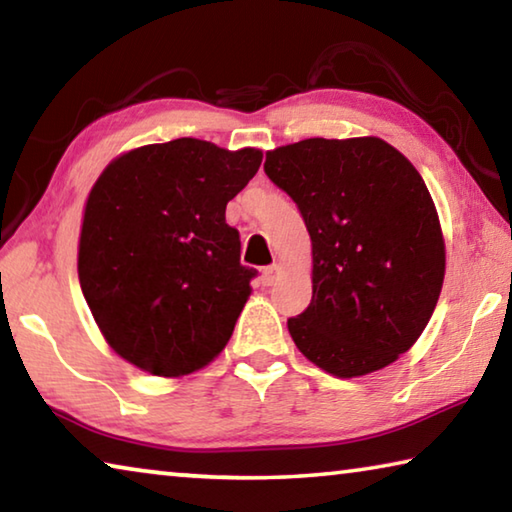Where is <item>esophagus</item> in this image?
I'll use <instances>...</instances> for the list:
<instances>
[{"instance_id":"obj_1","label":"esophagus","mask_w":512,"mask_h":512,"mask_svg":"<svg viewBox=\"0 0 512 512\" xmlns=\"http://www.w3.org/2000/svg\"><path fill=\"white\" fill-rule=\"evenodd\" d=\"M280 271H282V268L277 266V264H271V266H266V268H264V273H262V282L266 284V287H271V284L277 280V277H280Z\"/></svg>"}]
</instances>
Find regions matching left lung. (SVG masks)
I'll use <instances>...</instances> for the list:
<instances>
[{
	"label": "left lung",
	"instance_id": "1",
	"mask_svg": "<svg viewBox=\"0 0 512 512\" xmlns=\"http://www.w3.org/2000/svg\"><path fill=\"white\" fill-rule=\"evenodd\" d=\"M311 237L314 296L293 343L329 375L391 366L420 339L445 280V239L418 169L379 137H311L266 151Z\"/></svg>",
	"mask_w": 512,
	"mask_h": 512
}]
</instances>
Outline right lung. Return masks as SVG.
Listing matches in <instances>:
<instances>
[{
	"label": "right lung",
	"mask_w": 512,
	"mask_h": 512,
	"mask_svg": "<svg viewBox=\"0 0 512 512\" xmlns=\"http://www.w3.org/2000/svg\"><path fill=\"white\" fill-rule=\"evenodd\" d=\"M262 164L196 137L146 144L103 169L85 201L79 282L103 339L155 377L219 357L250 296L232 201Z\"/></svg>",
	"instance_id": "obj_1"
}]
</instances>
